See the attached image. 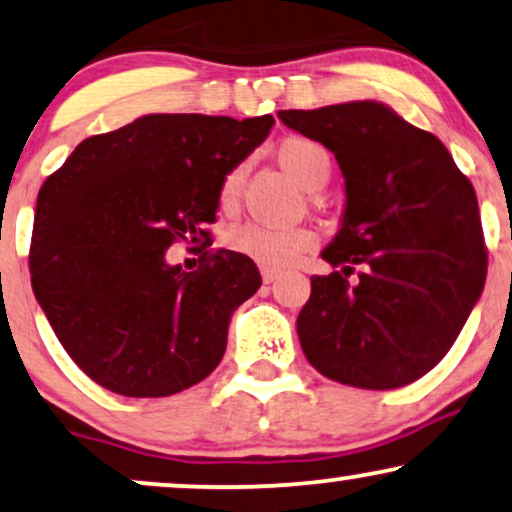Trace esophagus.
Wrapping results in <instances>:
<instances>
[{
    "instance_id": "esophagus-1",
    "label": "esophagus",
    "mask_w": 512,
    "mask_h": 512,
    "mask_svg": "<svg viewBox=\"0 0 512 512\" xmlns=\"http://www.w3.org/2000/svg\"><path fill=\"white\" fill-rule=\"evenodd\" d=\"M261 275H263V282L265 284H272V282L277 280V270H272V268H263Z\"/></svg>"
}]
</instances>
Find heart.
Instances as JSON below:
<instances>
[{
	"mask_svg": "<svg viewBox=\"0 0 512 512\" xmlns=\"http://www.w3.org/2000/svg\"><path fill=\"white\" fill-rule=\"evenodd\" d=\"M277 162L287 174L303 188L315 190L327 183L329 178V155L320 143L310 138L291 136L277 145ZM244 169H232L221 185V204L230 207L240 195ZM228 247L235 254L247 256L265 268H284L298 254L313 247L315 235L305 228H289V225H268V223H244L240 228L230 230Z\"/></svg>",
	"mask_w": 512,
	"mask_h": 512,
	"instance_id": "1",
	"label": "heart"
}]
</instances>
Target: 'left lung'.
Returning a JSON list of instances; mask_svg holds the SVG:
<instances>
[{
	"label": "left lung",
	"instance_id": "left-lung-1",
	"mask_svg": "<svg viewBox=\"0 0 512 512\" xmlns=\"http://www.w3.org/2000/svg\"><path fill=\"white\" fill-rule=\"evenodd\" d=\"M284 126L334 152L345 181L338 232L298 313L308 362L331 381L393 390L447 355L480 301L487 251L473 185L440 138L386 103L280 110ZM360 264L361 280L347 275ZM346 277L343 278L342 275Z\"/></svg>",
	"mask_w": 512,
	"mask_h": 512
}]
</instances>
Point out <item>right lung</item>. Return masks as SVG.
<instances>
[{
	"label": "right lung",
	"instance_id": "obj_1",
	"mask_svg": "<svg viewBox=\"0 0 512 512\" xmlns=\"http://www.w3.org/2000/svg\"><path fill=\"white\" fill-rule=\"evenodd\" d=\"M272 115H143L72 150L37 195L32 291L86 376L124 397H167L223 360L230 317L261 287L221 249L195 272L174 242L207 240L221 185L268 138Z\"/></svg>",
	"mask_w": 512,
	"mask_h": 512
}]
</instances>
